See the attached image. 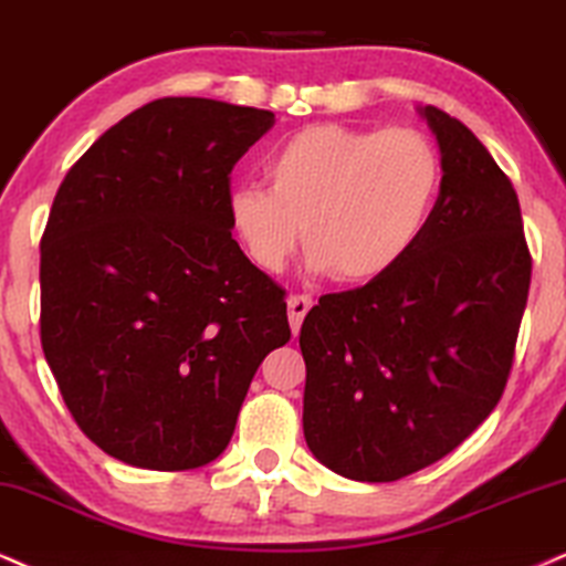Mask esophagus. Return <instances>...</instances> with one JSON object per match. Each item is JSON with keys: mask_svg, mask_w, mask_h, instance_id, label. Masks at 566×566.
Masks as SVG:
<instances>
[{"mask_svg": "<svg viewBox=\"0 0 566 566\" xmlns=\"http://www.w3.org/2000/svg\"><path fill=\"white\" fill-rule=\"evenodd\" d=\"M312 296H306V294H291L289 296V323H291V333H298V327H302V323H304V317H306V312L312 310Z\"/></svg>", "mask_w": 566, "mask_h": 566, "instance_id": "esophagus-1", "label": "esophagus"}]
</instances>
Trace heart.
<instances>
[{
	"label": "heart",
	"mask_w": 566,
	"mask_h": 566,
	"mask_svg": "<svg viewBox=\"0 0 566 566\" xmlns=\"http://www.w3.org/2000/svg\"><path fill=\"white\" fill-rule=\"evenodd\" d=\"M441 176L438 149L415 128L306 125L264 159L268 188L230 191V230L268 275L289 264L302 233L312 270L348 285L378 281L422 235Z\"/></svg>",
	"instance_id": "1"
}]
</instances>
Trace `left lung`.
Instances as JSON below:
<instances>
[{"instance_id": "1", "label": "left lung", "mask_w": 566, "mask_h": 566, "mask_svg": "<svg viewBox=\"0 0 566 566\" xmlns=\"http://www.w3.org/2000/svg\"><path fill=\"white\" fill-rule=\"evenodd\" d=\"M441 191L394 270L319 296L304 317V438L317 462L390 483L451 453L496 409L533 260L512 180L438 107Z\"/></svg>"}]
</instances>
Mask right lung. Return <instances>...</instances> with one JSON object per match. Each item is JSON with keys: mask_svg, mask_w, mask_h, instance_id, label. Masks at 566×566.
Returning a JSON list of instances; mask_svg holds the SVG:
<instances>
[{"mask_svg": "<svg viewBox=\"0 0 566 566\" xmlns=\"http://www.w3.org/2000/svg\"><path fill=\"white\" fill-rule=\"evenodd\" d=\"M268 109L167 96L67 170L41 235V346L78 428L144 470H193L289 344L285 291L243 254L230 170Z\"/></svg>", "mask_w": 566, "mask_h": 566, "instance_id": "add662e5", "label": "right lung"}]
</instances>
